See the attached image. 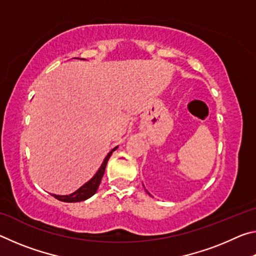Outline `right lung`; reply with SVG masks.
<instances>
[{"label":"right lung","instance_id":"add662e5","mask_svg":"<svg viewBox=\"0 0 256 256\" xmlns=\"http://www.w3.org/2000/svg\"><path fill=\"white\" fill-rule=\"evenodd\" d=\"M116 149H118V146H115V148L106 156V158L104 159L102 166L98 170V172H96V175H94L89 182H86L84 185H82L79 190H76V192H73L72 194H70V196H56V194H52V196L62 202H80V201H84V200H86V198H92L94 194L97 192L98 186H99V184H100L102 178L104 176V172H105V170H106V164H107L108 159L110 158L112 154L114 152Z\"/></svg>","mask_w":256,"mask_h":256}]
</instances>
